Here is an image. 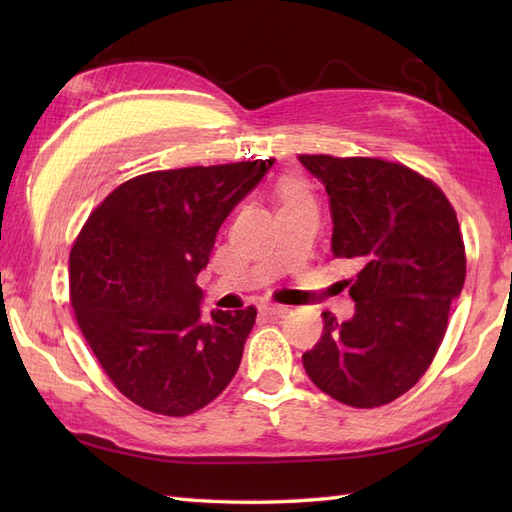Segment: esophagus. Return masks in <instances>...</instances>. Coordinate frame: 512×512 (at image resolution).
I'll list each match as a JSON object with an SVG mask.
<instances>
[{
    "label": "esophagus",
    "instance_id": "34e87169",
    "mask_svg": "<svg viewBox=\"0 0 512 512\" xmlns=\"http://www.w3.org/2000/svg\"><path fill=\"white\" fill-rule=\"evenodd\" d=\"M264 312L268 317H284V314H288V306H277V303H273V306H266Z\"/></svg>",
    "mask_w": 512,
    "mask_h": 512
}]
</instances>
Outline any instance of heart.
I'll return each mask as SVG.
<instances>
[{
	"instance_id": "obj_1",
	"label": "heart",
	"mask_w": 512,
	"mask_h": 512,
	"mask_svg": "<svg viewBox=\"0 0 512 512\" xmlns=\"http://www.w3.org/2000/svg\"><path fill=\"white\" fill-rule=\"evenodd\" d=\"M297 195H303V191L297 187V184H286V187L281 189V198H284V200L297 198Z\"/></svg>"
}]
</instances>
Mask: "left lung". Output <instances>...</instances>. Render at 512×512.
<instances>
[{"instance_id":"left-lung-1","label":"left lung","mask_w":512,"mask_h":512,"mask_svg":"<svg viewBox=\"0 0 512 512\" xmlns=\"http://www.w3.org/2000/svg\"><path fill=\"white\" fill-rule=\"evenodd\" d=\"M323 182L334 257L356 259V312H323L319 343L303 354L310 380L343 405L372 409L427 372L466 277L460 224L447 195L413 169L380 158L299 156Z\"/></svg>"}]
</instances>
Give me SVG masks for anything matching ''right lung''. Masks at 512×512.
<instances>
[{
    "label": "right lung",
    "instance_id": "1",
    "mask_svg": "<svg viewBox=\"0 0 512 512\" xmlns=\"http://www.w3.org/2000/svg\"><path fill=\"white\" fill-rule=\"evenodd\" d=\"M273 162L143 173L107 195L76 237V323L116 389L138 407L182 418L233 380L257 310H213L202 319L195 279L222 222Z\"/></svg>",
    "mask_w": 512,
    "mask_h": 512
}]
</instances>
